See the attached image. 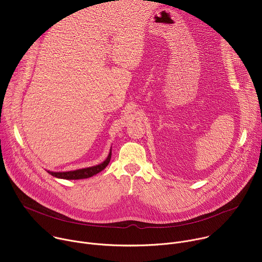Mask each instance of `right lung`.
<instances>
[{
  "instance_id": "add662e5",
  "label": "right lung",
  "mask_w": 262,
  "mask_h": 262,
  "mask_svg": "<svg viewBox=\"0 0 262 262\" xmlns=\"http://www.w3.org/2000/svg\"><path fill=\"white\" fill-rule=\"evenodd\" d=\"M111 156H112V150H110V154L104 162H102L99 165L89 167V168H84V169H79V170H74V171H68V172H51L48 171L52 176H55L57 178H63V179H83V178H88L91 177L100 171H102L110 163L111 161Z\"/></svg>"
}]
</instances>
